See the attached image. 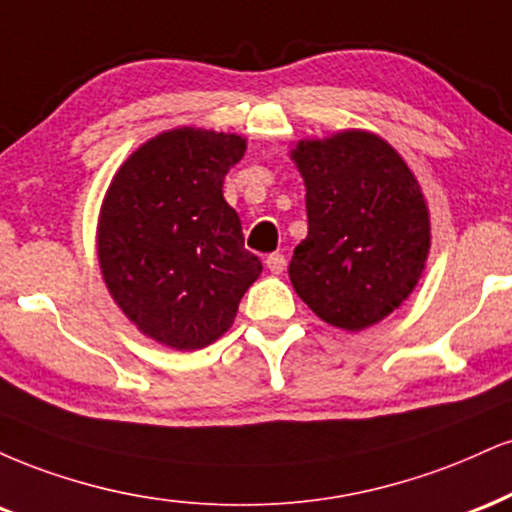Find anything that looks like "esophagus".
<instances>
[{"label": "esophagus", "instance_id": "esophagus-1", "mask_svg": "<svg viewBox=\"0 0 512 512\" xmlns=\"http://www.w3.org/2000/svg\"><path fill=\"white\" fill-rule=\"evenodd\" d=\"M266 266H268V270L273 275H280L282 270H285V266H287V258L282 256V254H278V251H275V254H268L266 256Z\"/></svg>", "mask_w": 512, "mask_h": 512}]
</instances>
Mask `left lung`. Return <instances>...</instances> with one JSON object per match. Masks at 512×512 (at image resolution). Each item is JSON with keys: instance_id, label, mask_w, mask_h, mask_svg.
I'll return each mask as SVG.
<instances>
[{"instance_id": "8db88e82", "label": "left lung", "mask_w": 512, "mask_h": 512, "mask_svg": "<svg viewBox=\"0 0 512 512\" xmlns=\"http://www.w3.org/2000/svg\"><path fill=\"white\" fill-rule=\"evenodd\" d=\"M306 186L309 234L290 261L294 292L347 333L376 326L414 292L431 215L414 172L386 138L342 129L290 150Z\"/></svg>"}]
</instances>
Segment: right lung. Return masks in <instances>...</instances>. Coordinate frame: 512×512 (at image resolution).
<instances>
[{"label": "right lung", "mask_w": 512, "mask_h": 512, "mask_svg": "<svg viewBox=\"0 0 512 512\" xmlns=\"http://www.w3.org/2000/svg\"><path fill=\"white\" fill-rule=\"evenodd\" d=\"M244 153V136L179 126L141 143L107 186L95 232L102 280L158 345L191 352L222 338L261 275L222 196Z\"/></svg>", "instance_id": "obj_1"}]
</instances>
